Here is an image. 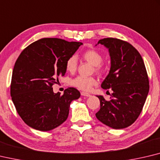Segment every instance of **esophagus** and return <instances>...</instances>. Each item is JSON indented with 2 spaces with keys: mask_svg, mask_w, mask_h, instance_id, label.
Segmentation results:
<instances>
[{
  "mask_svg": "<svg viewBox=\"0 0 160 160\" xmlns=\"http://www.w3.org/2000/svg\"><path fill=\"white\" fill-rule=\"evenodd\" d=\"M81 95L84 96V97H90V94L88 92H81Z\"/></svg>",
  "mask_w": 160,
  "mask_h": 160,
  "instance_id": "esophagus-1",
  "label": "esophagus"
}]
</instances>
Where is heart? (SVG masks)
Wrapping results in <instances>:
<instances>
[{"mask_svg": "<svg viewBox=\"0 0 160 160\" xmlns=\"http://www.w3.org/2000/svg\"><path fill=\"white\" fill-rule=\"evenodd\" d=\"M81 58L90 64L94 66L96 72L102 73L105 71V65L103 62V56L99 51L94 49H88L83 51L80 55ZM66 71L71 72L75 71L78 66V61L74 55L69 57L66 61ZM71 85L84 91H89L93 86L97 84V80L94 77H85L78 75L70 81Z\"/></svg>", "mask_w": 160, "mask_h": 160, "instance_id": "obj_1", "label": "heart"}]
</instances>
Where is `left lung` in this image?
I'll return each instance as SVG.
<instances>
[{"mask_svg": "<svg viewBox=\"0 0 160 160\" xmlns=\"http://www.w3.org/2000/svg\"><path fill=\"white\" fill-rule=\"evenodd\" d=\"M98 44L108 48L111 67L101 88L111 89L110 100L97 96L100 110L96 117L113 129H123L136 120L149 92V79L143 60L137 50L124 40L106 38Z\"/></svg>", "mask_w": 160, "mask_h": 160, "instance_id": "1", "label": "left lung"}]
</instances>
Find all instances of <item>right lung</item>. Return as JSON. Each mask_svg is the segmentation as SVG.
<instances>
[{
    "label": "right lung",
    "mask_w": 160,
    "mask_h": 160,
    "mask_svg": "<svg viewBox=\"0 0 160 160\" xmlns=\"http://www.w3.org/2000/svg\"><path fill=\"white\" fill-rule=\"evenodd\" d=\"M80 42L45 38L27 46L17 58L12 71L10 95L17 112L29 127L50 131L66 120L72 101L80 93L68 88L54 94L52 86L66 73V61Z\"/></svg>",
    "instance_id": "right-lung-1"
}]
</instances>
